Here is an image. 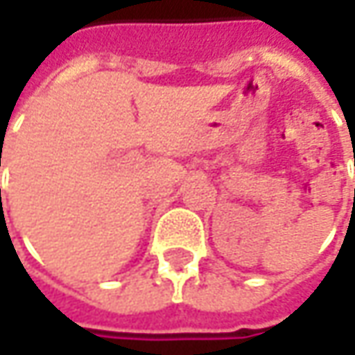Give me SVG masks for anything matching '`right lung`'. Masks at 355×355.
Instances as JSON below:
<instances>
[{"mask_svg": "<svg viewBox=\"0 0 355 355\" xmlns=\"http://www.w3.org/2000/svg\"><path fill=\"white\" fill-rule=\"evenodd\" d=\"M0 193H1V191H0ZM0 198H1V196H0Z\"/></svg>", "mask_w": 355, "mask_h": 355, "instance_id": "add662e5", "label": "right lung"}]
</instances>
